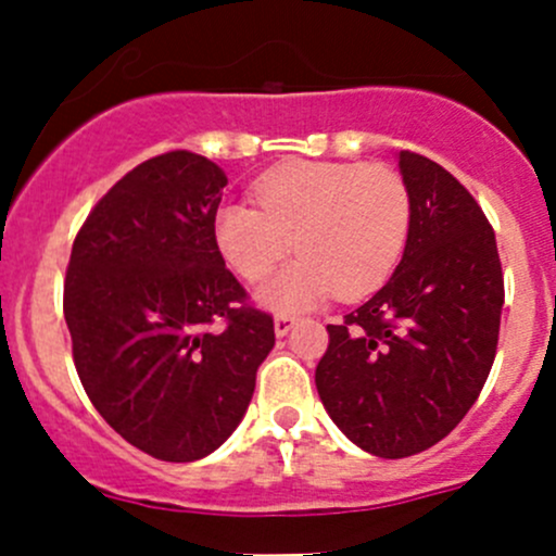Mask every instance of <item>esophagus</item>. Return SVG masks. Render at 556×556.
Returning a JSON list of instances; mask_svg holds the SVG:
<instances>
[{
	"label": "esophagus",
	"instance_id": "obj_1",
	"mask_svg": "<svg viewBox=\"0 0 556 556\" xmlns=\"http://www.w3.org/2000/svg\"><path fill=\"white\" fill-rule=\"evenodd\" d=\"M293 327H295V317H290V314H277V317H274V332H277L279 338L288 336Z\"/></svg>",
	"mask_w": 556,
	"mask_h": 556
}]
</instances>
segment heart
Here are the masks:
<instances>
[{
    "mask_svg": "<svg viewBox=\"0 0 556 556\" xmlns=\"http://www.w3.org/2000/svg\"><path fill=\"white\" fill-rule=\"evenodd\" d=\"M258 207L231 202L215 215V242L239 277L258 282L290 248L301 255L261 288V301L301 312L330 295L378 290L410 237V194L389 165L293 162L263 175Z\"/></svg>",
    "mask_w": 556,
    "mask_h": 556,
    "instance_id": "b5f03b06",
    "label": "heart"
}]
</instances>
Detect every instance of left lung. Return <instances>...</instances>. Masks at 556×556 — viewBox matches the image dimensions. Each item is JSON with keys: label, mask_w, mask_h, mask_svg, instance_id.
<instances>
[{"label": "left lung", "mask_w": 556, "mask_h": 556, "mask_svg": "<svg viewBox=\"0 0 556 556\" xmlns=\"http://www.w3.org/2000/svg\"><path fill=\"white\" fill-rule=\"evenodd\" d=\"M410 237L389 282L327 325L317 391L338 429L378 458L445 440L498 349L504 271L488 215L445 167L400 151Z\"/></svg>", "instance_id": "1"}]
</instances>
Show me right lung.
<instances>
[{
    "label": "right lung",
    "instance_id": "add662e5",
    "mask_svg": "<svg viewBox=\"0 0 556 556\" xmlns=\"http://www.w3.org/2000/svg\"><path fill=\"white\" fill-rule=\"evenodd\" d=\"M226 184L194 151L140 162L90 210L63 282L87 396L116 434L170 464L229 440L274 346L271 314L215 242Z\"/></svg>",
    "mask_w": 556,
    "mask_h": 556
}]
</instances>
